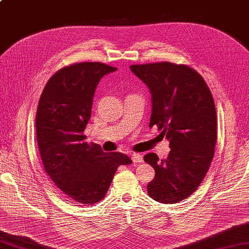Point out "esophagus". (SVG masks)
Returning a JSON list of instances; mask_svg holds the SVG:
<instances>
[{"label":"esophagus","mask_w":249,"mask_h":249,"mask_svg":"<svg viewBox=\"0 0 249 249\" xmlns=\"http://www.w3.org/2000/svg\"><path fill=\"white\" fill-rule=\"evenodd\" d=\"M131 160H133L134 163H142L143 157L139 153H133L131 154Z\"/></svg>","instance_id":"34e87169"}]
</instances>
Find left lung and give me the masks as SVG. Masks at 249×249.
<instances>
[{"instance_id": "obj_1", "label": "left lung", "mask_w": 249, "mask_h": 249, "mask_svg": "<svg viewBox=\"0 0 249 249\" xmlns=\"http://www.w3.org/2000/svg\"><path fill=\"white\" fill-rule=\"evenodd\" d=\"M129 68L151 92L149 127L158 126L169 140L167 159L159 160L153 152L143 158L155 170L148 194L163 204L179 203L198 188L215 154L217 114L213 95L202 75L186 65L165 61Z\"/></svg>"}]
</instances>
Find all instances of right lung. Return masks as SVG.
I'll return each instance as SVG.
<instances>
[{"instance_id": "obj_1", "label": "right lung", "mask_w": 249, "mask_h": 249, "mask_svg": "<svg viewBox=\"0 0 249 249\" xmlns=\"http://www.w3.org/2000/svg\"><path fill=\"white\" fill-rule=\"evenodd\" d=\"M115 70L101 62L62 68L46 83L36 110V140L45 172L67 196L87 205L104 199L120 165L133 163L127 155L107 153L85 141L96 87Z\"/></svg>"}]
</instances>
